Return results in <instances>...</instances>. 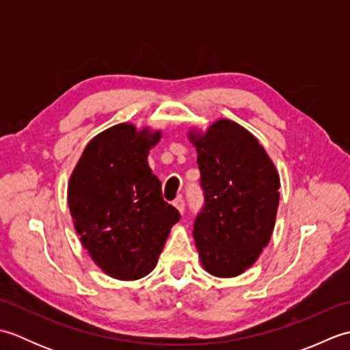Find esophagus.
<instances>
[{
	"mask_svg": "<svg viewBox=\"0 0 350 350\" xmlns=\"http://www.w3.org/2000/svg\"><path fill=\"white\" fill-rule=\"evenodd\" d=\"M174 206H176V209L179 211L180 213H183L185 212V200L182 198V197H179V198H176L174 200V203H173Z\"/></svg>",
	"mask_w": 350,
	"mask_h": 350,
	"instance_id": "obj_1",
	"label": "esophagus"
}]
</instances>
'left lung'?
I'll return each mask as SVG.
<instances>
[{
    "label": "left lung",
    "instance_id": "8db88e82",
    "mask_svg": "<svg viewBox=\"0 0 350 350\" xmlns=\"http://www.w3.org/2000/svg\"><path fill=\"white\" fill-rule=\"evenodd\" d=\"M204 206L194 239L204 269L237 277L257 262L271 241L280 203V176L257 138L228 118L203 133L191 129Z\"/></svg>",
    "mask_w": 350,
    "mask_h": 350
}]
</instances>
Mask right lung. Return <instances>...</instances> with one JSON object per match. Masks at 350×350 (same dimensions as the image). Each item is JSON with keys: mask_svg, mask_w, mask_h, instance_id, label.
Masks as SVG:
<instances>
[{"mask_svg": "<svg viewBox=\"0 0 350 350\" xmlns=\"http://www.w3.org/2000/svg\"><path fill=\"white\" fill-rule=\"evenodd\" d=\"M161 131L120 123L98 133L72 171L68 203L81 243L109 277L133 281L150 273L170 230L180 219L163 202L148 167Z\"/></svg>", "mask_w": 350, "mask_h": 350, "instance_id": "add662e5", "label": "right lung"}]
</instances>
